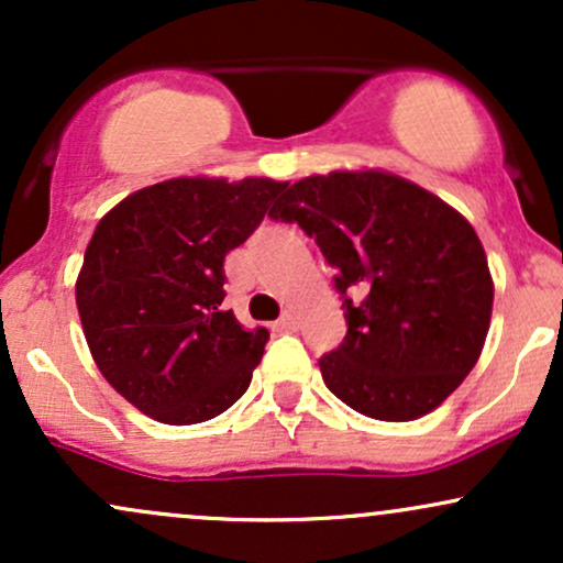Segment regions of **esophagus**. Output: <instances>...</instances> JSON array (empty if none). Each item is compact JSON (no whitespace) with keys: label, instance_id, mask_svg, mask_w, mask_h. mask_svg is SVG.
Listing matches in <instances>:
<instances>
[{"label":"esophagus","instance_id":"obj_1","mask_svg":"<svg viewBox=\"0 0 563 563\" xmlns=\"http://www.w3.org/2000/svg\"><path fill=\"white\" fill-rule=\"evenodd\" d=\"M296 328H299V318L294 312H286L275 322V331H296Z\"/></svg>","mask_w":563,"mask_h":563}]
</instances>
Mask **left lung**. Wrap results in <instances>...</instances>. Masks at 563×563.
I'll use <instances>...</instances> for the list:
<instances>
[{
    "label": "left lung",
    "instance_id": "1",
    "mask_svg": "<svg viewBox=\"0 0 563 563\" xmlns=\"http://www.w3.org/2000/svg\"><path fill=\"white\" fill-rule=\"evenodd\" d=\"M299 224L335 269L346 335L322 380L376 421H416L479 360L493 277L471 224L423 187L384 172H333L290 185L269 211Z\"/></svg>",
    "mask_w": 563,
    "mask_h": 563
}]
</instances>
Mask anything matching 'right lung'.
Segmentation results:
<instances>
[{"mask_svg": "<svg viewBox=\"0 0 563 563\" xmlns=\"http://www.w3.org/2000/svg\"><path fill=\"white\" fill-rule=\"evenodd\" d=\"M286 183L179 177L137 190L97 224L76 280L87 344L108 384L169 426L217 418L249 389L267 328L224 312V256Z\"/></svg>", "mask_w": 563, "mask_h": 563, "instance_id": "add662e5", "label": "right lung"}]
</instances>
